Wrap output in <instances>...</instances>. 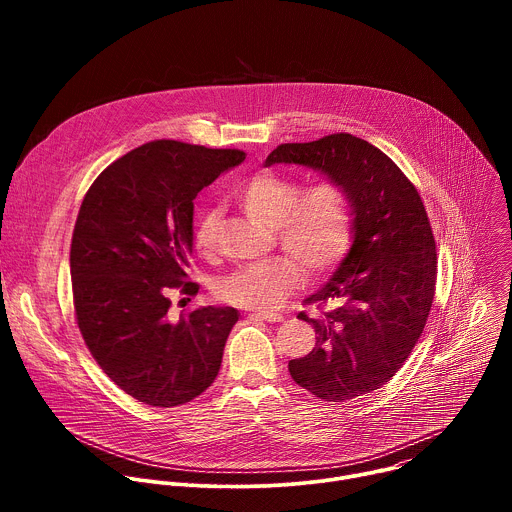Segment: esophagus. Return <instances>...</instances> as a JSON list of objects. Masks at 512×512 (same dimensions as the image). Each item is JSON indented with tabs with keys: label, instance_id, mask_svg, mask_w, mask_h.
I'll list each match as a JSON object with an SVG mask.
<instances>
[{
	"label": "esophagus",
	"instance_id": "obj_1",
	"mask_svg": "<svg viewBox=\"0 0 512 512\" xmlns=\"http://www.w3.org/2000/svg\"><path fill=\"white\" fill-rule=\"evenodd\" d=\"M251 316L255 318H261L265 322H283V316L277 314V312H265V310H259V312H253Z\"/></svg>",
	"mask_w": 512,
	"mask_h": 512
}]
</instances>
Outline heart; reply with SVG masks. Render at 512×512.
<instances>
[{"mask_svg": "<svg viewBox=\"0 0 512 512\" xmlns=\"http://www.w3.org/2000/svg\"><path fill=\"white\" fill-rule=\"evenodd\" d=\"M235 200L253 221L271 227L289 255H273L223 277L214 291L227 304L273 310L291 291L302 287L303 266L308 275H322L346 249L350 206L346 190L332 178H320L298 190L296 180L261 170L237 186ZM216 225V210L200 216L194 231V245L200 253L214 249Z\"/></svg>", "mask_w": 512, "mask_h": 512, "instance_id": "obj_1", "label": "heart"}]
</instances>
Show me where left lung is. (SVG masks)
Returning <instances> with one entry per match:
<instances>
[{
  "label": "left lung",
  "mask_w": 512,
  "mask_h": 512,
  "mask_svg": "<svg viewBox=\"0 0 512 512\" xmlns=\"http://www.w3.org/2000/svg\"><path fill=\"white\" fill-rule=\"evenodd\" d=\"M300 164L336 180L348 196L354 241L332 279L306 300L334 310L310 318L316 346L289 360V375L318 399L340 403L381 389L417 344L435 294L437 257L417 188L373 143L332 133L281 143L265 166Z\"/></svg>",
  "instance_id": "1"
}]
</instances>
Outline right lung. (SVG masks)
<instances>
[{
  "label": "right lung",
  "mask_w": 512,
  "mask_h": 512,
  "mask_svg": "<svg viewBox=\"0 0 512 512\" xmlns=\"http://www.w3.org/2000/svg\"><path fill=\"white\" fill-rule=\"evenodd\" d=\"M245 160L158 139L107 166L81 204L70 243L72 302L87 348L133 399L176 407L218 375L235 308H198L168 318V294L196 296L188 281L194 198Z\"/></svg>",
  "instance_id": "obj_1"
}]
</instances>
